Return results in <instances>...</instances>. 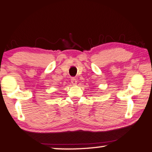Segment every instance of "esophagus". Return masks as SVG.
<instances>
[{"label": "esophagus", "instance_id": "esophagus-1", "mask_svg": "<svg viewBox=\"0 0 152 152\" xmlns=\"http://www.w3.org/2000/svg\"><path fill=\"white\" fill-rule=\"evenodd\" d=\"M71 81H72V83L73 85H76V84H77V80H76L75 78H72Z\"/></svg>", "mask_w": 152, "mask_h": 152}]
</instances>
